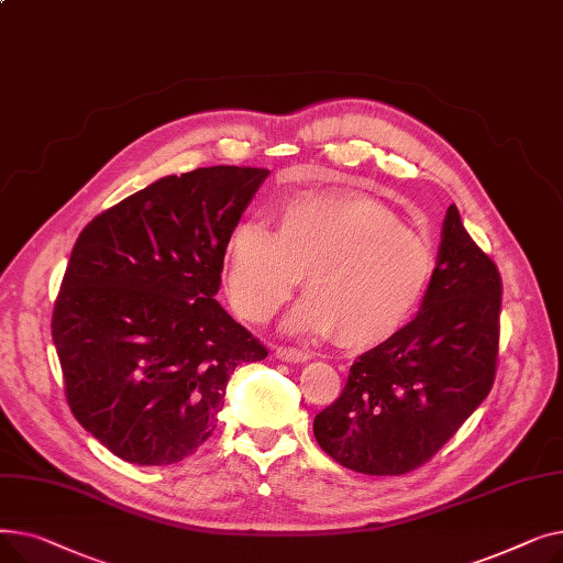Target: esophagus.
Here are the masks:
<instances>
[{"label": "esophagus", "mask_w": 563, "mask_h": 563, "mask_svg": "<svg viewBox=\"0 0 563 563\" xmlns=\"http://www.w3.org/2000/svg\"><path fill=\"white\" fill-rule=\"evenodd\" d=\"M276 358L283 363H308L310 353L303 349H291V346H278L276 349Z\"/></svg>", "instance_id": "obj_1"}]
</instances>
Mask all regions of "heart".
Returning a JSON list of instances; mask_svg holds the SVG:
<instances>
[{
  "mask_svg": "<svg viewBox=\"0 0 563 563\" xmlns=\"http://www.w3.org/2000/svg\"><path fill=\"white\" fill-rule=\"evenodd\" d=\"M278 228L236 223L225 242V285L236 312L262 321L299 287L285 331L374 346L416 312L433 274L427 236L397 221L378 200L353 191H306L287 198Z\"/></svg>",
  "mask_w": 563,
  "mask_h": 563,
  "instance_id": "b5f03b06",
  "label": "heart"
}]
</instances>
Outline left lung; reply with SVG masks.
Wrapping results in <instances>:
<instances>
[{"instance_id": "8db88e82", "label": "left lung", "mask_w": 563, "mask_h": 563, "mask_svg": "<svg viewBox=\"0 0 563 563\" xmlns=\"http://www.w3.org/2000/svg\"><path fill=\"white\" fill-rule=\"evenodd\" d=\"M499 306L497 266L450 205L420 312L351 365L342 395L312 422L319 448L363 475L427 463L493 388Z\"/></svg>"}]
</instances>
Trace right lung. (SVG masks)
Listing matches in <instances>:
<instances>
[{"label":"right lung","instance_id":"right-lung-1","mask_svg":"<svg viewBox=\"0 0 563 563\" xmlns=\"http://www.w3.org/2000/svg\"><path fill=\"white\" fill-rule=\"evenodd\" d=\"M266 175H166L81 230L52 340L73 416L118 459L170 465L194 454L217 427L232 372L266 358L214 299L228 234Z\"/></svg>","mask_w":563,"mask_h":563}]
</instances>
